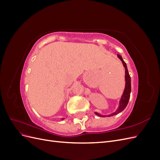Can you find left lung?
<instances>
[{
	"label": "left lung",
	"instance_id": "8db88e82",
	"mask_svg": "<svg viewBox=\"0 0 160 160\" xmlns=\"http://www.w3.org/2000/svg\"><path fill=\"white\" fill-rule=\"evenodd\" d=\"M118 57L119 58L120 60L122 61L123 62V65L125 67V90H124V92H123V94L122 97V99H121L120 100V102H119V106L118 109L116 110L115 112L111 113V115H108L109 117H110V116H113V115H115L116 114H118L119 113L122 112V111L126 108V106L129 102V98H130V93H131V77H130V75L129 74V72H128V67H127V65H126V63H125V61L123 60L122 57L121 55H118ZM97 115L99 116V117H105V116L103 115H101L98 113H95Z\"/></svg>",
	"mask_w": 160,
	"mask_h": 160
}]
</instances>
